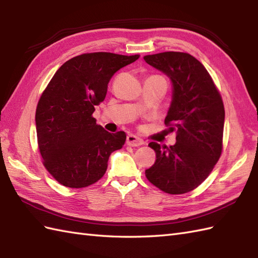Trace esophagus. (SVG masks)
<instances>
[{
	"label": "esophagus",
	"instance_id": "esophagus-1",
	"mask_svg": "<svg viewBox=\"0 0 258 258\" xmlns=\"http://www.w3.org/2000/svg\"><path fill=\"white\" fill-rule=\"evenodd\" d=\"M126 143L130 146H140L144 144V141L134 134H128L126 138Z\"/></svg>",
	"mask_w": 258,
	"mask_h": 258
}]
</instances>
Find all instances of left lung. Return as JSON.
Returning a JSON list of instances; mask_svg holds the SVG:
<instances>
[{
    "label": "left lung",
    "mask_w": 258,
    "mask_h": 258,
    "mask_svg": "<svg viewBox=\"0 0 258 258\" xmlns=\"http://www.w3.org/2000/svg\"><path fill=\"white\" fill-rule=\"evenodd\" d=\"M171 80L172 101L165 124L176 131V143L161 146L154 165L145 171L150 182L168 194H184L204 182L222 153L225 111L214 82L199 59L182 52L144 56Z\"/></svg>",
    "instance_id": "1"
}]
</instances>
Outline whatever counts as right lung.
Masks as SVG:
<instances>
[{"label": "right lung", "mask_w": 258, "mask_h": 258, "mask_svg": "<svg viewBox=\"0 0 258 258\" xmlns=\"http://www.w3.org/2000/svg\"><path fill=\"white\" fill-rule=\"evenodd\" d=\"M140 55L97 52L75 56L54 74L38 101L35 125L43 164L59 184L81 188L103 177L126 134L109 133L92 116L114 73Z\"/></svg>", "instance_id": "add662e5"}]
</instances>
